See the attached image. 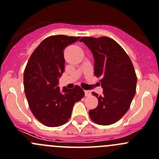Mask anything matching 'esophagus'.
Listing matches in <instances>:
<instances>
[{
    "label": "esophagus",
    "mask_w": 159,
    "mask_h": 159,
    "mask_svg": "<svg viewBox=\"0 0 159 159\" xmlns=\"http://www.w3.org/2000/svg\"><path fill=\"white\" fill-rule=\"evenodd\" d=\"M91 95V92L89 90H84V96H89Z\"/></svg>",
    "instance_id": "esophagus-1"
}]
</instances>
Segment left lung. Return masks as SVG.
Listing matches in <instances>:
<instances>
[{
    "instance_id": "left-lung-1",
    "label": "left lung",
    "mask_w": 159,
    "mask_h": 159,
    "mask_svg": "<svg viewBox=\"0 0 159 159\" xmlns=\"http://www.w3.org/2000/svg\"><path fill=\"white\" fill-rule=\"evenodd\" d=\"M94 57V75L100 78L103 95L92 93L98 106L90 110L89 117L98 125H108L121 119L136 94V72L131 59L115 40L107 37H83L80 39Z\"/></svg>"
}]
</instances>
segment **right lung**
<instances>
[{
	"instance_id": "obj_1",
	"label": "right lung",
	"mask_w": 159,
	"mask_h": 159,
	"mask_svg": "<svg viewBox=\"0 0 159 159\" xmlns=\"http://www.w3.org/2000/svg\"><path fill=\"white\" fill-rule=\"evenodd\" d=\"M79 37L53 35L43 40L27 62L23 84L29 107L34 116L48 127H57L67 122L73 107L84 97L78 85L60 91L58 78L64 70L63 50L76 42Z\"/></svg>"
}]
</instances>
